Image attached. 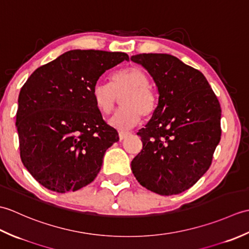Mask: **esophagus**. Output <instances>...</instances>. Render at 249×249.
<instances>
[{"instance_id": "esophagus-1", "label": "esophagus", "mask_w": 249, "mask_h": 249, "mask_svg": "<svg viewBox=\"0 0 249 249\" xmlns=\"http://www.w3.org/2000/svg\"><path fill=\"white\" fill-rule=\"evenodd\" d=\"M129 135H130L129 133H125V131H120V133H119L120 141H123L125 138H127V137H128Z\"/></svg>"}]
</instances>
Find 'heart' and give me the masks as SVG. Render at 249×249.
<instances>
[{"label":"heart","instance_id":"heart-1","mask_svg":"<svg viewBox=\"0 0 249 249\" xmlns=\"http://www.w3.org/2000/svg\"><path fill=\"white\" fill-rule=\"evenodd\" d=\"M112 82L98 81L93 87V99L103 114H109L122 97V106L111 116L109 124L119 130H128L139 123L141 114L150 115L156 107V97L146 73L138 66L114 72Z\"/></svg>","mask_w":249,"mask_h":249}]
</instances>
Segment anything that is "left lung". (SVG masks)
Segmentation results:
<instances>
[{"instance_id":"8db88e82","label":"left lung","mask_w":249,"mask_h":249,"mask_svg":"<svg viewBox=\"0 0 249 249\" xmlns=\"http://www.w3.org/2000/svg\"><path fill=\"white\" fill-rule=\"evenodd\" d=\"M154 80L158 103L131 171L142 186L161 196L181 194L208 171L220 141L221 109L203 73L166 53L130 57Z\"/></svg>"}]
</instances>
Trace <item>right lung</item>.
<instances>
[{"label": "right lung", "mask_w": 249, "mask_h": 249, "mask_svg": "<svg viewBox=\"0 0 249 249\" xmlns=\"http://www.w3.org/2000/svg\"><path fill=\"white\" fill-rule=\"evenodd\" d=\"M128 60L124 52L71 50L37 68L21 88L16 120L21 160L44 187L76 192L96 178L119 135L95 106L93 87Z\"/></svg>", "instance_id": "add662e5"}]
</instances>
